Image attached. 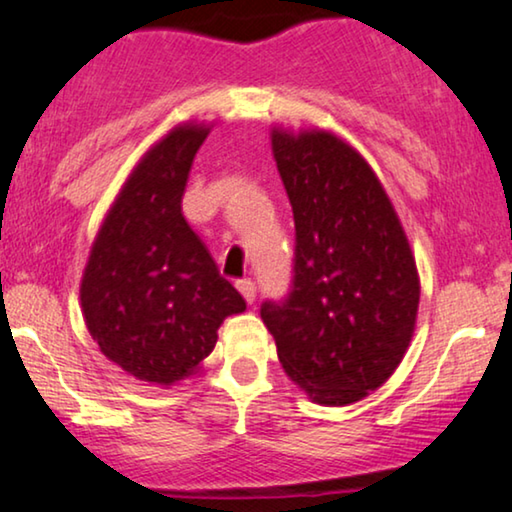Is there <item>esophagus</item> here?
Instances as JSON below:
<instances>
[{
	"mask_svg": "<svg viewBox=\"0 0 512 512\" xmlns=\"http://www.w3.org/2000/svg\"><path fill=\"white\" fill-rule=\"evenodd\" d=\"M236 289H239L241 296H243V299H246L248 303H253V301H255V296H257V287H255V282L250 280V278H241V280H236Z\"/></svg>",
	"mask_w": 512,
	"mask_h": 512,
	"instance_id": "1",
	"label": "esophagus"
}]
</instances>
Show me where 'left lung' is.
<instances>
[{
  "label": "left lung",
  "mask_w": 512,
  "mask_h": 512,
  "mask_svg": "<svg viewBox=\"0 0 512 512\" xmlns=\"http://www.w3.org/2000/svg\"><path fill=\"white\" fill-rule=\"evenodd\" d=\"M294 213L292 289L262 303L282 368L312 402L363 400L398 368L421 282L377 174L329 131H271Z\"/></svg>",
  "instance_id": "8db88e82"
}]
</instances>
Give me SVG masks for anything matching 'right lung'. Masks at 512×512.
<instances>
[{
	"label": "right lung",
	"mask_w": 512,
	"mask_h": 512,
	"mask_svg": "<svg viewBox=\"0 0 512 512\" xmlns=\"http://www.w3.org/2000/svg\"><path fill=\"white\" fill-rule=\"evenodd\" d=\"M209 126L181 124L156 142L105 216L82 273V315L101 352L128 375L172 386L200 370L225 317L246 301L181 213Z\"/></svg>",
	"instance_id": "obj_1"
}]
</instances>
